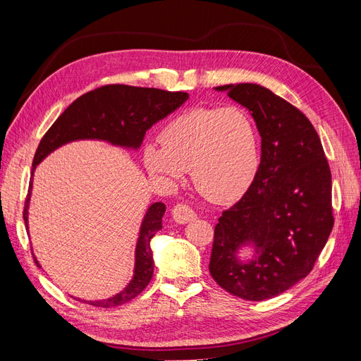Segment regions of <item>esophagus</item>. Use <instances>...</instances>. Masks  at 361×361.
<instances>
[{"label":"esophagus","mask_w":361,"mask_h":361,"mask_svg":"<svg viewBox=\"0 0 361 361\" xmlns=\"http://www.w3.org/2000/svg\"><path fill=\"white\" fill-rule=\"evenodd\" d=\"M171 215H173V220L179 223V224H187V223H190V221H192V220H195V218H197V215L194 214L191 207L187 206V204H183V203H179V204L174 206L171 209Z\"/></svg>","instance_id":"34e87169"}]
</instances>
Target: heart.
Wrapping results in <instances>:
<instances>
[{
    "mask_svg": "<svg viewBox=\"0 0 361 361\" xmlns=\"http://www.w3.org/2000/svg\"><path fill=\"white\" fill-rule=\"evenodd\" d=\"M159 141L145 149L152 176L170 185L190 170L194 188L212 203L238 200L256 176L257 129L239 106L191 108L162 128Z\"/></svg>",
    "mask_w": 361,
    "mask_h": 361,
    "instance_id": "heart-1",
    "label": "heart"
}]
</instances>
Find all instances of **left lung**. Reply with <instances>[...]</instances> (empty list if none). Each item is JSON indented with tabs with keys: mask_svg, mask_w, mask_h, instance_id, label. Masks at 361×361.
Wrapping results in <instances>:
<instances>
[{
	"mask_svg": "<svg viewBox=\"0 0 361 361\" xmlns=\"http://www.w3.org/2000/svg\"><path fill=\"white\" fill-rule=\"evenodd\" d=\"M215 90L253 116L262 155L248 191L218 218L209 272L235 297L264 301L307 276L325 247L334 224L331 171L318 133L298 108L259 84ZM243 246L255 251L250 261L237 256Z\"/></svg>",
	"mask_w": 361,
	"mask_h": 361,
	"instance_id": "8db88e82",
	"label": "left lung"
}]
</instances>
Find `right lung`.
<instances>
[{
	"mask_svg": "<svg viewBox=\"0 0 361 361\" xmlns=\"http://www.w3.org/2000/svg\"><path fill=\"white\" fill-rule=\"evenodd\" d=\"M188 99L185 92H166L146 87H133L123 84L104 85L80 96L54 122L48 133L40 140L32 159L28 195L24 207V221L28 231V204L32 187V173L37 164L51 152L76 140H102L114 146L138 149L143 143L146 130L161 118L167 117ZM166 204L157 202L149 206L140 227L135 247L134 277L128 286L114 297L97 301H85L94 307H116L122 305L145 290L154 276V257H152L150 239L162 227V216ZM35 257V255H32ZM36 265H39L35 257ZM78 300V298H75Z\"/></svg>",
	"mask_w": 361,
	"mask_h": 361,
	"instance_id": "1",
	"label": "right lung"
}]
</instances>
